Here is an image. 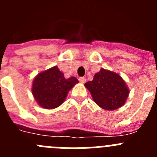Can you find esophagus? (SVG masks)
Instances as JSON below:
<instances>
[{
  "mask_svg": "<svg viewBox=\"0 0 157 157\" xmlns=\"http://www.w3.org/2000/svg\"><path fill=\"white\" fill-rule=\"evenodd\" d=\"M78 80H79V82L81 83H85L86 82V78L85 77H80L79 78H78Z\"/></svg>",
  "mask_w": 157,
  "mask_h": 157,
  "instance_id": "34e87169",
  "label": "esophagus"
}]
</instances>
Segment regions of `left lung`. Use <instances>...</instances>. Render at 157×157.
I'll list each match as a JSON object with an SVG mask.
<instances>
[{
  "instance_id": "obj_1",
  "label": "left lung",
  "mask_w": 157,
  "mask_h": 157,
  "mask_svg": "<svg viewBox=\"0 0 157 157\" xmlns=\"http://www.w3.org/2000/svg\"><path fill=\"white\" fill-rule=\"evenodd\" d=\"M94 102L105 110H116L125 104L129 90L117 73L101 68L94 79L85 83Z\"/></svg>"
}]
</instances>
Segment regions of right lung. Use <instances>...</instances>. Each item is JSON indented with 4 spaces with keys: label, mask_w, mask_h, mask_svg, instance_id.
<instances>
[{
    "label": "right lung",
    "mask_w": 157,
    "mask_h": 157,
    "mask_svg": "<svg viewBox=\"0 0 157 157\" xmlns=\"http://www.w3.org/2000/svg\"><path fill=\"white\" fill-rule=\"evenodd\" d=\"M78 82L75 77L65 78L63 73L55 66L36 76L32 86V94L40 106L53 109L63 103L69 90Z\"/></svg>",
    "instance_id": "right-lung-1"
}]
</instances>
